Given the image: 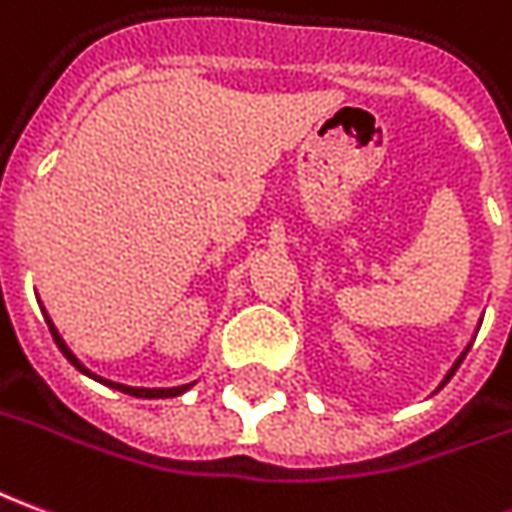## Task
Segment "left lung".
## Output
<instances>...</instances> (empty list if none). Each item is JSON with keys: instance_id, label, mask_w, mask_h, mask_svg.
<instances>
[{"instance_id": "1", "label": "left lung", "mask_w": 512, "mask_h": 512, "mask_svg": "<svg viewBox=\"0 0 512 512\" xmlns=\"http://www.w3.org/2000/svg\"><path fill=\"white\" fill-rule=\"evenodd\" d=\"M466 352H468V349H466ZM466 352H463V355L457 357V363H455V366H452V371H449V374H446V380H443L441 385H446V382L452 380V374H455V371H457V366H460V363H463V357H466Z\"/></svg>"}]
</instances>
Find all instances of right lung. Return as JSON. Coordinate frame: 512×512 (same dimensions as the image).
Returning <instances> with one entry per match:
<instances>
[{
	"label": "right lung",
	"instance_id": "right-lung-1",
	"mask_svg": "<svg viewBox=\"0 0 512 512\" xmlns=\"http://www.w3.org/2000/svg\"><path fill=\"white\" fill-rule=\"evenodd\" d=\"M44 316H46V310H44ZM46 324H49V332H52V338H55L57 349L63 352V357L69 360L71 366L77 368V371H82V374H88L91 380L107 385V388H116V391L130 393V396H138V399H169V396H180V393H185V391H188V388H191V385H194V382H188V385H177V388H132V385H121V382L105 380V377H96V374H91L88 368L82 366L80 360H77V355H74L69 346H66V341L60 338V332L55 330V324H52V318H49V316H46Z\"/></svg>",
	"mask_w": 512,
	"mask_h": 512
}]
</instances>
